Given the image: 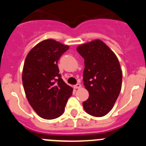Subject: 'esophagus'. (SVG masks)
I'll use <instances>...</instances> for the list:
<instances>
[{
	"label": "esophagus",
	"mask_w": 146,
	"mask_h": 146,
	"mask_svg": "<svg viewBox=\"0 0 146 146\" xmlns=\"http://www.w3.org/2000/svg\"><path fill=\"white\" fill-rule=\"evenodd\" d=\"M74 87V88L78 89V88H81V84H80V83H77V84L75 85Z\"/></svg>",
	"instance_id": "1"
}]
</instances>
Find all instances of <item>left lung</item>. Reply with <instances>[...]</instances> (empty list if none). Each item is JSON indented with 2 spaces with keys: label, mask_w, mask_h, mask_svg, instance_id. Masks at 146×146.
<instances>
[{
  "label": "left lung",
  "mask_w": 146,
  "mask_h": 146,
  "mask_svg": "<svg viewBox=\"0 0 146 146\" xmlns=\"http://www.w3.org/2000/svg\"><path fill=\"white\" fill-rule=\"evenodd\" d=\"M77 51L84 58L83 81L88 99L82 103L87 113L102 117L114 106L121 90L122 71L113 50L100 39L82 44Z\"/></svg>",
  "instance_id": "obj_1"
}]
</instances>
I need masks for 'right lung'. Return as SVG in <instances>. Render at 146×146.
Returning a JSON list of instances; mask_svg holds the SVG:
<instances>
[{
  "instance_id": "1",
  "label": "right lung",
  "mask_w": 146,
  "mask_h": 146,
  "mask_svg": "<svg viewBox=\"0 0 146 146\" xmlns=\"http://www.w3.org/2000/svg\"><path fill=\"white\" fill-rule=\"evenodd\" d=\"M69 48L48 38L34 46L25 60L22 80L26 98L33 110L44 119L60 116L72 96L73 88L62 80L57 65Z\"/></svg>"
}]
</instances>
